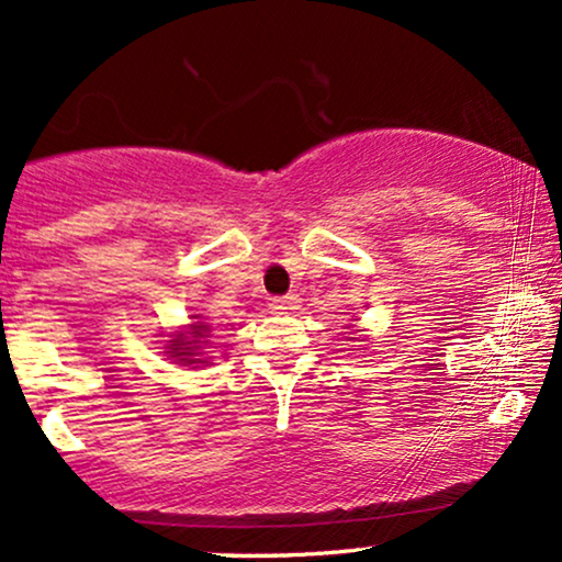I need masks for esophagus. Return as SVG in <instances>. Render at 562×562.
<instances>
[{
  "label": "esophagus",
  "mask_w": 562,
  "mask_h": 562,
  "mask_svg": "<svg viewBox=\"0 0 562 562\" xmlns=\"http://www.w3.org/2000/svg\"><path fill=\"white\" fill-rule=\"evenodd\" d=\"M293 306H295L293 295H277V299L269 301V308H272L274 314H288Z\"/></svg>",
  "instance_id": "1"
}]
</instances>
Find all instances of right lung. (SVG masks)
I'll list each match as a JSON object with an SVG mask.
<instances>
[{"instance_id": "obj_1", "label": "right lung", "mask_w": 562, "mask_h": 562, "mask_svg": "<svg viewBox=\"0 0 562 562\" xmlns=\"http://www.w3.org/2000/svg\"><path fill=\"white\" fill-rule=\"evenodd\" d=\"M211 327L205 322H195L190 325V333H179L177 338L169 340V357L177 359V364H205V359H195L200 351V344H205Z\"/></svg>"}]
</instances>
